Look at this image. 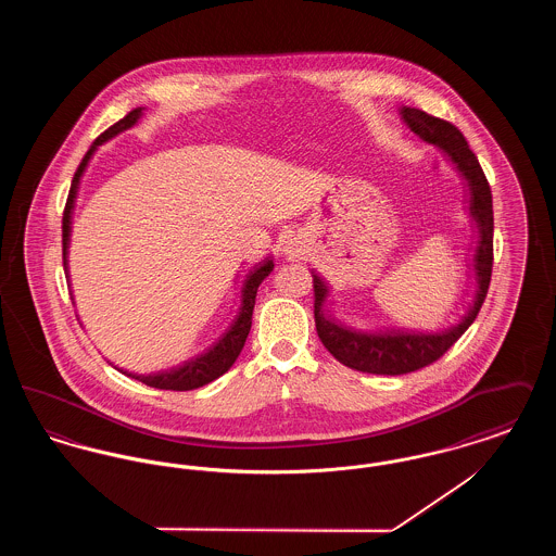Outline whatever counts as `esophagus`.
<instances>
[{"mask_svg":"<svg viewBox=\"0 0 556 556\" xmlns=\"http://www.w3.org/2000/svg\"><path fill=\"white\" fill-rule=\"evenodd\" d=\"M286 256L288 258H304L306 256V248L302 245V241L291 239V241H288V245H286Z\"/></svg>","mask_w":556,"mask_h":556,"instance_id":"esophagus-1","label":"esophagus"}]
</instances>
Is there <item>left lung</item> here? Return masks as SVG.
<instances>
[{"mask_svg":"<svg viewBox=\"0 0 556 556\" xmlns=\"http://www.w3.org/2000/svg\"><path fill=\"white\" fill-rule=\"evenodd\" d=\"M404 123L410 131L417 132L427 143H433L444 150L456 168L469 184L471 204L469 211L476 218L477 239L476 277L477 293L469 313L460 318L458 325L444 329L440 333H408L400 329H388L379 333H363L338 325L336 320L323 315V302L327 298L325 281L313 275L315 286V323H317L318 340L345 367L372 375H404L413 370L424 369L444 356L450 345L471 327L477 313L485 300V293L492 279V263H494V212H492V191L488 179L471 152L467 139L448 121L435 118L417 108L404 106L400 110Z\"/></svg>","mask_w":556,"mask_h":556,"instance_id":"obj_1","label":"left lung"}]
</instances>
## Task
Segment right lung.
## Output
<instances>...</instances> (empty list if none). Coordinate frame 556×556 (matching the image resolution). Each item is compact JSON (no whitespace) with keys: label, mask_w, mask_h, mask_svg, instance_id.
<instances>
[{"label":"right lung","mask_w":556,"mask_h":556,"mask_svg":"<svg viewBox=\"0 0 556 556\" xmlns=\"http://www.w3.org/2000/svg\"><path fill=\"white\" fill-rule=\"evenodd\" d=\"M139 116H141V108L131 110L125 118H121L118 123H114L110 129L102 132L80 160L79 168H77V173L73 177V184H71L68 200H66V206H64V216H62V258H64V266H66V256H68L71 218H73V208H75V200H77V191H79L80 177H83L89 160L93 156V152L98 150V146H102L114 135L132 127L139 121ZM273 266H275L273 261L266 258L265 263H258L254 266V270H250V275H248V279L243 281V288H241V308H239L238 317L208 352L187 361L181 367H175V369L160 370L154 375H132V372H129V377L139 379L141 383H146L150 388L187 392V390H195V388H202V386L211 383L216 377H220L223 372L231 369V365L238 361L239 352L245 344V338H248L250 327H252V311H254V304H256V291H258V286L268 277V273L273 270Z\"/></svg>","instance_id":"add662e5"}]
</instances>
